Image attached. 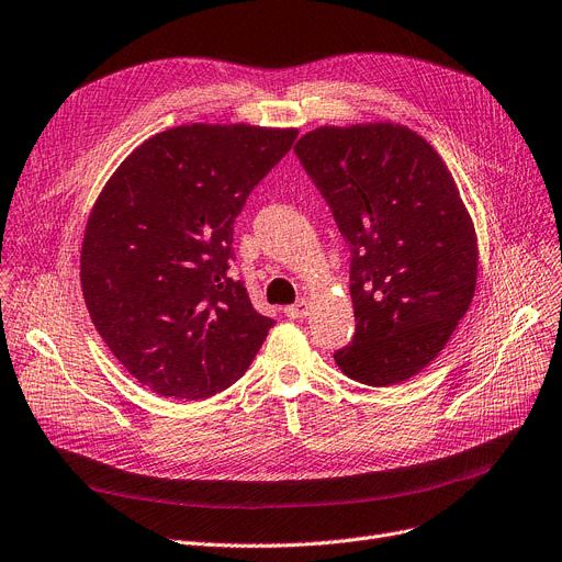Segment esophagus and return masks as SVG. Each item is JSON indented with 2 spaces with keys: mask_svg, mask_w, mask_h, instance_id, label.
<instances>
[{
  "mask_svg": "<svg viewBox=\"0 0 562 562\" xmlns=\"http://www.w3.org/2000/svg\"><path fill=\"white\" fill-rule=\"evenodd\" d=\"M283 313H285L288 318H293V321L306 318V316H308V302L302 300V302H297V304H293V306H285Z\"/></svg>",
  "mask_w": 562,
  "mask_h": 562,
  "instance_id": "obj_1",
  "label": "esophagus"
}]
</instances>
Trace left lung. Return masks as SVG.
Returning a JSON list of instances; mask_svg holds the SVG:
<instances>
[{"label":"left lung","mask_w":562,"mask_h":562,"mask_svg":"<svg viewBox=\"0 0 562 562\" xmlns=\"http://www.w3.org/2000/svg\"><path fill=\"white\" fill-rule=\"evenodd\" d=\"M295 154L350 249L352 344L339 369L371 387L413 378L450 341L477 281V239L438 151L401 124L323 126Z\"/></svg>","instance_id":"8db88e82"}]
</instances>
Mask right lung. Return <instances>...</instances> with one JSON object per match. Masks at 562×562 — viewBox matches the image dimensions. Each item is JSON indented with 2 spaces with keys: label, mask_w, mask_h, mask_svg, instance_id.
<instances>
[{
  "label": "right lung",
  "mask_w": 562,
  "mask_h": 562,
  "mask_svg": "<svg viewBox=\"0 0 562 562\" xmlns=\"http://www.w3.org/2000/svg\"><path fill=\"white\" fill-rule=\"evenodd\" d=\"M295 138V128L177 126L143 143L101 191L80 254L85 304L151 392H223L274 327L231 274L233 231Z\"/></svg>",
  "instance_id": "right-lung-1"
}]
</instances>
